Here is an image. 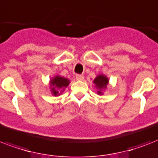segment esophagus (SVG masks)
I'll return each mask as SVG.
<instances>
[{
	"mask_svg": "<svg viewBox=\"0 0 158 158\" xmlns=\"http://www.w3.org/2000/svg\"><path fill=\"white\" fill-rule=\"evenodd\" d=\"M84 75H83V74H76V79H78V80H83V79H84Z\"/></svg>",
	"mask_w": 158,
	"mask_h": 158,
	"instance_id": "esophagus-1",
	"label": "esophagus"
}]
</instances>
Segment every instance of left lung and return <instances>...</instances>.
I'll return each instance as SVG.
<instances>
[{
  "mask_svg": "<svg viewBox=\"0 0 158 158\" xmlns=\"http://www.w3.org/2000/svg\"><path fill=\"white\" fill-rule=\"evenodd\" d=\"M94 83L96 84L97 88H98L100 89H105L106 85L108 84V79L104 75H98V76L97 77L96 79H94ZM99 94H101L102 93L100 91L98 92Z\"/></svg>",
  "mask_w": 158,
  "mask_h": 158,
  "instance_id": "left-lung-1",
  "label": "left lung"
}]
</instances>
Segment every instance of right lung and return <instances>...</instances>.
<instances>
[{"label": "right lung", "instance_id": "add662e5", "mask_svg": "<svg viewBox=\"0 0 158 158\" xmlns=\"http://www.w3.org/2000/svg\"><path fill=\"white\" fill-rule=\"evenodd\" d=\"M69 80L65 78H63V77L60 76H56L53 79H52V81H51V84L52 85V93L54 94L55 96H56V95H60L59 92L57 91L56 89H55V88H56V89H64L65 87L68 86V84H69Z\"/></svg>", "mask_w": 158, "mask_h": 158}]
</instances>
